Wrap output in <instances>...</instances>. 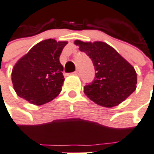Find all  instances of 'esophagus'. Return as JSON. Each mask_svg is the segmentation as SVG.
I'll return each mask as SVG.
<instances>
[{
    "mask_svg": "<svg viewBox=\"0 0 154 154\" xmlns=\"http://www.w3.org/2000/svg\"><path fill=\"white\" fill-rule=\"evenodd\" d=\"M73 73L75 74V75H77V76H79V75H80V71H79V70H76V71L74 72Z\"/></svg>",
    "mask_w": 154,
    "mask_h": 154,
    "instance_id": "1",
    "label": "esophagus"
}]
</instances>
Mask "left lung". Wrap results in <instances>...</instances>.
<instances>
[{"instance_id":"obj_1","label":"left lung","mask_w":154,"mask_h":154,"mask_svg":"<svg viewBox=\"0 0 154 154\" xmlns=\"http://www.w3.org/2000/svg\"><path fill=\"white\" fill-rule=\"evenodd\" d=\"M74 43L91 58L96 72L94 81L84 86V93L92 101L112 108L135 91L137 84L135 68L112 47L102 42L77 40Z\"/></svg>"}]
</instances>
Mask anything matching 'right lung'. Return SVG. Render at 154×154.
Returning a JSON list of instances; mask_svg holds the SVG:
<instances>
[{"instance_id": "add662e5", "label": "right lung", "mask_w": 154, "mask_h": 154, "mask_svg": "<svg viewBox=\"0 0 154 154\" xmlns=\"http://www.w3.org/2000/svg\"><path fill=\"white\" fill-rule=\"evenodd\" d=\"M67 43L54 39L42 41L16 63L11 79L19 97L42 105L60 94L64 81L60 56Z\"/></svg>"}]
</instances>
